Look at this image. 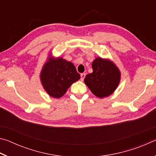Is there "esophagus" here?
Here are the masks:
<instances>
[{
    "mask_svg": "<svg viewBox=\"0 0 156 156\" xmlns=\"http://www.w3.org/2000/svg\"><path fill=\"white\" fill-rule=\"evenodd\" d=\"M85 76H86L85 73H81V74H80V80H83L84 79V78H85Z\"/></svg>",
    "mask_w": 156,
    "mask_h": 156,
    "instance_id": "34e87169",
    "label": "esophagus"
}]
</instances>
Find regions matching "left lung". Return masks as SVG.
Returning a JSON list of instances; mask_svg holds the SVG:
<instances>
[{"mask_svg":"<svg viewBox=\"0 0 156 156\" xmlns=\"http://www.w3.org/2000/svg\"><path fill=\"white\" fill-rule=\"evenodd\" d=\"M93 72L84 78V83L95 96L102 98L112 94L120 83V72L110 60L97 58L92 63Z\"/></svg>","mask_w":156,"mask_h":156,"instance_id":"obj_1","label":"left lung"}]
</instances>
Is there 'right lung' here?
I'll return each instance as SVG.
<instances>
[{
  "label": "right lung",
  "instance_id": "obj_1",
  "mask_svg": "<svg viewBox=\"0 0 156 156\" xmlns=\"http://www.w3.org/2000/svg\"><path fill=\"white\" fill-rule=\"evenodd\" d=\"M80 78L75 66L61 58H49L41 73L44 89L50 96L56 98L62 97L69 87Z\"/></svg>",
  "mask_w": 156,
  "mask_h": 156
}]
</instances>
